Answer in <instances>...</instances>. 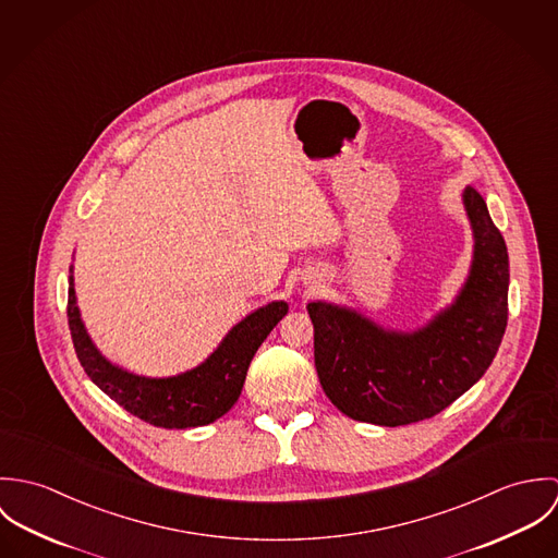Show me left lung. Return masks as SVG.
Masks as SVG:
<instances>
[{"label": "left lung", "mask_w": 558, "mask_h": 558, "mask_svg": "<svg viewBox=\"0 0 558 558\" xmlns=\"http://www.w3.org/2000/svg\"><path fill=\"white\" fill-rule=\"evenodd\" d=\"M471 270L451 305L414 330L385 328L326 301L307 305L319 385L345 416L385 427L432 418L492 365L507 328L509 255L483 197L462 191Z\"/></svg>", "instance_id": "obj_1"}]
</instances>
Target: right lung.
Wrapping results in <instances>:
<instances>
[{
    "mask_svg": "<svg viewBox=\"0 0 558 558\" xmlns=\"http://www.w3.org/2000/svg\"><path fill=\"white\" fill-rule=\"evenodd\" d=\"M286 314V301L257 307L234 324L197 367L167 378H148L113 365L100 354L81 319L73 266L69 277V326L83 372L124 410L165 429L199 427L221 418L239 401L253 354Z\"/></svg>",
    "mask_w": 558,
    "mask_h": 558,
    "instance_id": "right-lung-1",
    "label": "right lung"
}]
</instances>
